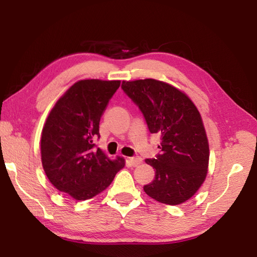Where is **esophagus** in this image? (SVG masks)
Masks as SVG:
<instances>
[{"mask_svg":"<svg viewBox=\"0 0 257 257\" xmlns=\"http://www.w3.org/2000/svg\"><path fill=\"white\" fill-rule=\"evenodd\" d=\"M129 162L133 167H137L140 165L141 162H143V159H141L140 157H132V158H129Z\"/></svg>","mask_w":257,"mask_h":257,"instance_id":"1","label":"esophagus"}]
</instances>
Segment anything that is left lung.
<instances>
[{
	"label": "left lung",
	"mask_w": 257,
	"mask_h": 257,
	"mask_svg": "<svg viewBox=\"0 0 257 257\" xmlns=\"http://www.w3.org/2000/svg\"><path fill=\"white\" fill-rule=\"evenodd\" d=\"M121 88L143 112L149 132L161 136V152L156 159H146L156 169V176L145 185V192L161 203H183L203 183L209 166V144L200 112L187 95L163 81H122Z\"/></svg>",
	"instance_id": "8db88e82"
}]
</instances>
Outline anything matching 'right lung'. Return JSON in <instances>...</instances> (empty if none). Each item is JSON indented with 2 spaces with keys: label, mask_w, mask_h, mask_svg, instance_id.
I'll list each match as a JSON object with an SVG mask.
<instances>
[{
  "label": "right lung",
  "mask_w": 257,
  "mask_h": 257,
  "mask_svg": "<svg viewBox=\"0 0 257 257\" xmlns=\"http://www.w3.org/2000/svg\"><path fill=\"white\" fill-rule=\"evenodd\" d=\"M119 80L85 79L74 84L54 106L42 132V163L51 183L75 200L102 192L124 166L109 160L94 144L99 121Z\"/></svg>",
  "instance_id": "add662e5"
}]
</instances>
